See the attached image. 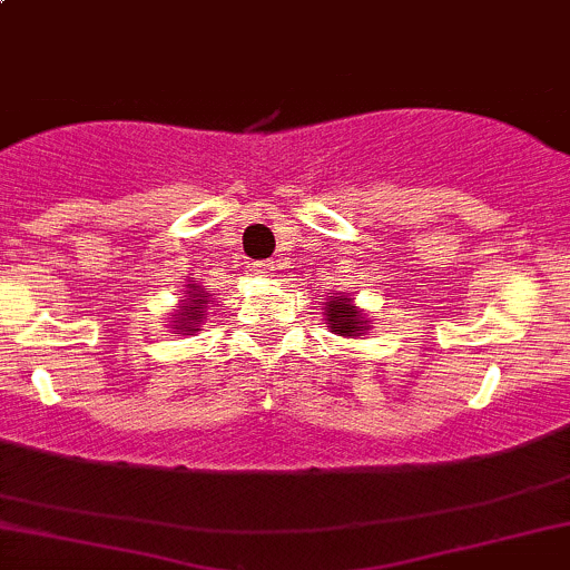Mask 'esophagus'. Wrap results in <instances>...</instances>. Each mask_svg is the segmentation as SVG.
<instances>
[{
  "instance_id": "esophagus-1",
  "label": "esophagus",
  "mask_w": 570,
  "mask_h": 570,
  "mask_svg": "<svg viewBox=\"0 0 570 570\" xmlns=\"http://www.w3.org/2000/svg\"><path fill=\"white\" fill-rule=\"evenodd\" d=\"M273 267H276V265H273L271 259H267V263H254V265H252V271L257 273V276H271Z\"/></svg>"
}]
</instances>
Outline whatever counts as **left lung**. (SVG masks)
Segmentation results:
<instances>
[{"label":"left lung","instance_id":"obj_1","mask_svg":"<svg viewBox=\"0 0 570 570\" xmlns=\"http://www.w3.org/2000/svg\"><path fill=\"white\" fill-rule=\"evenodd\" d=\"M326 294H330V297L322 303L324 305L322 311H324L326 324H330V330L340 337L367 335L370 326H372V318H367V313L356 305V299L345 292H340V294L326 292Z\"/></svg>","mask_w":570,"mask_h":570}]
</instances>
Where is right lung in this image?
<instances>
[{"label":"right lung","mask_w":570,"mask_h":570,"mask_svg":"<svg viewBox=\"0 0 570 570\" xmlns=\"http://www.w3.org/2000/svg\"><path fill=\"white\" fill-rule=\"evenodd\" d=\"M212 303V294L203 289L200 284H187L185 299H179V305L174 307V335H193V332H198V326L206 322V311Z\"/></svg>","instance_id":"obj_1"}]
</instances>
